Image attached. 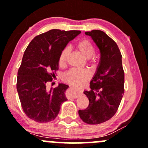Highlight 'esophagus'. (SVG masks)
I'll use <instances>...</instances> for the list:
<instances>
[{"label": "esophagus", "instance_id": "esophagus-1", "mask_svg": "<svg viewBox=\"0 0 148 148\" xmlns=\"http://www.w3.org/2000/svg\"><path fill=\"white\" fill-rule=\"evenodd\" d=\"M80 94H81V92L79 90H77L74 89L73 88H70V90H69V97L76 99V98H77L80 95Z\"/></svg>", "mask_w": 148, "mask_h": 148}]
</instances>
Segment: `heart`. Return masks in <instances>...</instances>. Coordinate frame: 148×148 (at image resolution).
Returning <instances> with one entry per match:
<instances>
[{
    "mask_svg": "<svg viewBox=\"0 0 148 148\" xmlns=\"http://www.w3.org/2000/svg\"><path fill=\"white\" fill-rule=\"evenodd\" d=\"M76 47L84 56L89 60L91 64L95 62V49L90 41L86 39H83L77 42ZM68 53L69 49L67 48H64L61 51L58 58L59 65L62 66L65 63ZM89 77V72L86 69H72L64 75V79L69 84L75 86H81L84 84Z\"/></svg>",
    "mask_w": 148,
    "mask_h": 148,
    "instance_id": "1",
    "label": "heart"
}]
</instances>
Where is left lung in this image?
Masks as SVG:
<instances>
[{
	"label": "left lung",
	"instance_id": "8db88e82",
	"mask_svg": "<svg viewBox=\"0 0 148 148\" xmlns=\"http://www.w3.org/2000/svg\"><path fill=\"white\" fill-rule=\"evenodd\" d=\"M85 34L92 37L101 57L90 81V90L84 92L89 99V105L86 109L79 110V115L84 123L98 125L110 120L118 111L125 92V73L121 53L111 37L99 30Z\"/></svg>",
	"mask_w": 148,
	"mask_h": 148
}]
</instances>
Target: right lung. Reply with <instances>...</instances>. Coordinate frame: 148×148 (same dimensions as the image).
I'll use <instances>...</instances> for the list:
<instances>
[{
  "instance_id": "obj_1",
  "label": "right lung",
  "mask_w": 148,
  "mask_h": 148,
  "mask_svg": "<svg viewBox=\"0 0 148 148\" xmlns=\"http://www.w3.org/2000/svg\"><path fill=\"white\" fill-rule=\"evenodd\" d=\"M80 33L79 30H49L34 37L25 49L18 71L16 89L23 111L34 121L44 123L54 120L61 104L67 100L64 92L69 86L59 84L49 90L46 84L58 69L61 51Z\"/></svg>"
}]
</instances>
